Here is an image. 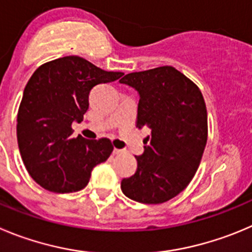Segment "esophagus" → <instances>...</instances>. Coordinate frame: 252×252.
Listing matches in <instances>:
<instances>
[{
  "label": "esophagus",
  "instance_id": "obj_1",
  "mask_svg": "<svg viewBox=\"0 0 252 252\" xmlns=\"http://www.w3.org/2000/svg\"><path fill=\"white\" fill-rule=\"evenodd\" d=\"M124 153V150H122V149H117V148H114V149H113V154L114 155H121V154H123Z\"/></svg>",
  "mask_w": 252,
  "mask_h": 252
}]
</instances>
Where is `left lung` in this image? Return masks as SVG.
<instances>
[{
    "label": "left lung",
    "mask_w": 252,
    "mask_h": 252,
    "mask_svg": "<svg viewBox=\"0 0 252 252\" xmlns=\"http://www.w3.org/2000/svg\"><path fill=\"white\" fill-rule=\"evenodd\" d=\"M121 83L139 94L137 128H149L137 171L122 191L143 204H161L188 187L208 140V113L196 84L170 65L129 73Z\"/></svg>",
    "instance_id": "obj_1"
}]
</instances>
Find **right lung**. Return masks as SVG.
<instances>
[{
  "label": "right lung",
  "mask_w": 252,
  "mask_h": 252,
  "mask_svg": "<svg viewBox=\"0 0 252 252\" xmlns=\"http://www.w3.org/2000/svg\"><path fill=\"white\" fill-rule=\"evenodd\" d=\"M123 76L107 72L78 56H67L37 68L28 81L17 114V142L32 179L53 192L86 188L95 165L109 158V139L72 137L73 122L83 121L89 92Z\"/></svg>",
  "instance_id": "right-lung-1"
}]
</instances>
